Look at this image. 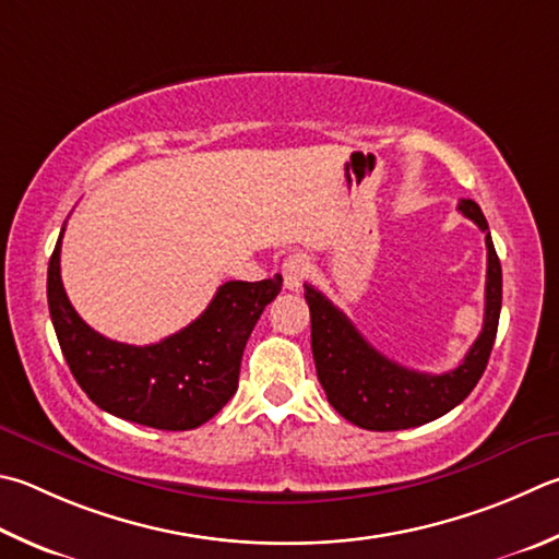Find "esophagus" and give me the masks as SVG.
Here are the masks:
<instances>
[{
  "label": "esophagus",
  "instance_id": "34e87169",
  "mask_svg": "<svg viewBox=\"0 0 559 559\" xmlns=\"http://www.w3.org/2000/svg\"><path fill=\"white\" fill-rule=\"evenodd\" d=\"M283 283H286L288 290H298L302 281L308 278L310 273V261L306 253H293L286 261H283Z\"/></svg>",
  "mask_w": 559,
  "mask_h": 559
}]
</instances>
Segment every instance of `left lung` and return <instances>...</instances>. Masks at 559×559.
Listing matches in <instances>:
<instances>
[{
  "instance_id": "left-lung-1",
  "label": "left lung",
  "mask_w": 559,
  "mask_h": 559,
  "mask_svg": "<svg viewBox=\"0 0 559 559\" xmlns=\"http://www.w3.org/2000/svg\"><path fill=\"white\" fill-rule=\"evenodd\" d=\"M460 212L486 235L484 328L460 367L444 373L405 369L361 337L340 308L306 283L314 369L332 408L364 430H408L450 413L479 383L501 314V261L481 207L460 200Z\"/></svg>"
}]
</instances>
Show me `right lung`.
Returning <instances> with one entry per match:
<instances>
[{
    "label": "right lung",
    "instance_id": "1",
    "mask_svg": "<svg viewBox=\"0 0 559 559\" xmlns=\"http://www.w3.org/2000/svg\"><path fill=\"white\" fill-rule=\"evenodd\" d=\"M60 241L63 231L48 261V310L87 399L121 420L156 430H192L215 418L237 391L249 334L283 278L227 281L195 322L158 344L134 347L103 337L70 306L60 281Z\"/></svg>",
    "mask_w": 559,
    "mask_h": 559
}]
</instances>
